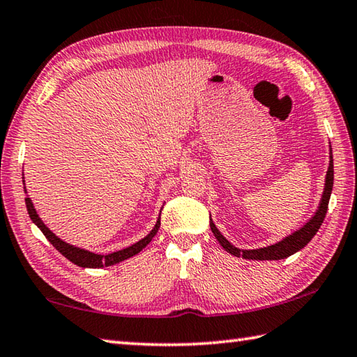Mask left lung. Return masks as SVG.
<instances>
[{
    "instance_id": "1",
    "label": "left lung",
    "mask_w": 357,
    "mask_h": 357,
    "mask_svg": "<svg viewBox=\"0 0 357 357\" xmlns=\"http://www.w3.org/2000/svg\"><path fill=\"white\" fill-rule=\"evenodd\" d=\"M333 181H334V166H333V152L330 146V166L328 171H326V177H325V188L322 192V199L321 203H319V208L316 209L314 215L303 225L302 228L294 231L293 234L287 236L285 238H282L280 242L273 243L270 246H264V248H257V250H240L237 246L232 245L227 237H223L222 232L217 229L214 225L213 219H209V227L215 238L219 240V243L227 250L229 254L236 257H243L248 260H280V259H287L289 256H293L294 252L301 251L305 245L310 243V240L316 236V232L321 228V225L324 223L326 209H328V202L331 197V191H333Z\"/></svg>"
}]
</instances>
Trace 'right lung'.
Wrapping results in <instances>:
<instances>
[{"label":"right lung","mask_w":357,"mask_h":357,"mask_svg":"<svg viewBox=\"0 0 357 357\" xmlns=\"http://www.w3.org/2000/svg\"><path fill=\"white\" fill-rule=\"evenodd\" d=\"M23 185H24V194H26V208H27V213L29 217H31V220L36 225L41 229L43 234L46 236V238L49 240L50 243L55 246V250L60 251L64 257L68 260H70L72 264H75L82 268H105V266H111L115 264H120V261L126 260L129 257L135 256V254L140 252L144 246H146L154 236L157 234V231L160 228V215L158 219L154 225V228L149 231V234L146 237H143L142 240H138L137 243L128 246V248H123L120 251H115V252H109V254H97V252H92L89 250H84V248H79V246L75 245H70L68 242H64L63 238H60L58 236H55L52 231H50L45 222L41 220V217L36 213V209L32 203V199L27 195V189H26V183H24V177H23ZM160 214H162V209H160Z\"/></svg>","instance_id":"add662e5"}]
</instances>
